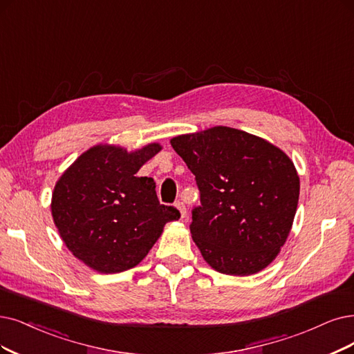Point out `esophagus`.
Instances as JSON below:
<instances>
[{
	"label": "esophagus",
	"instance_id": "obj_1",
	"mask_svg": "<svg viewBox=\"0 0 354 354\" xmlns=\"http://www.w3.org/2000/svg\"><path fill=\"white\" fill-rule=\"evenodd\" d=\"M176 207H178V210L180 213V218H185L187 217V207H185V204L182 203V201H178Z\"/></svg>",
	"mask_w": 354,
	"mask_h": 354
}]
</instances>
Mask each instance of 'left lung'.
Instances as JSON below:
<instances>
[{
	"label": "left lung",
	"mask_w": 354,
	"mask_h": 354,
	"mask_svg": "<svg viewBox=\"0 0 354 354\" xmlns=\"http://www.w3.org/2000/svg\"><path fill=\"white\" fill-rule=\"evenodd\" d=\"M195 175L194 242L216 271L250 276L277 257L299 201L293 162L268 141L229 127L170 140Z\"/></svg>",
	"instance_id": "1"
}]
</instances>
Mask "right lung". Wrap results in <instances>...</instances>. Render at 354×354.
<instances>
[{
  "mask_svg": "<svg viewBox=\"0 0 354 354\" xmlns=\"http://www.w3.org/2000/svg\"><path fill=\"white\" fill-rule=\"evenodd\" d=\"M149 144L134 153L96 146L64 172L52 194V217L74 257L99 272L136 267L180 213L159 203L153 178L137 176L160 151Z\"/></svg>",
  "mask_w": 354,
  "mask_h": 354,
  "instance_id": "obj_1",
  "label": "right lung"
}]
</instances>
